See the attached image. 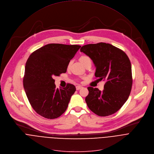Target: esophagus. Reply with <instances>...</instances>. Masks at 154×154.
Here are the masks:
<instances>
[{
	"instance_id": "esophagus-1",
	"label": "esophagus",
	"mask_w": 154,
	"mask_h": 154,
	"mask_svg": "<svg viewBox=\"0 0 154 154\" xmlns=\"http://www.w3.org/2000/svg\"><path fill=\"white\" fill-rule=\"evenodd\" d=\"M83 87L82 86H76V89L77 90H80V89H82Z\"/></svg>"
}]
</instances>
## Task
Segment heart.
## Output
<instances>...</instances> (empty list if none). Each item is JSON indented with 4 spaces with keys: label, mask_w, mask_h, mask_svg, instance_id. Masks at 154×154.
I'll use <instances>...</instances> for the list:
<instances>
[{
    "label": "heart",
    "mask_w": 154,
    "mask_h": 154,
    "mask_svg": "<svg viewBox=\"0 0 154 154\" xmlns=\"http://www.w3.org/2000/svg\"><path fill=\"white\" fill-rule=\"evenodd\" d=\"M79 60L84 66L87 63H92L91 59L89 57L87 56H82L79 58ZM69 65H70V63H69Z\"/></svg>",
    "instance_id": "1"
}]
</instances>
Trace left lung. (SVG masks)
Wrapping results in <instances>:
<instances>
[{
  "label": "left lung",
  "mask_w": 154,
  "mask_h": 154,
  "mask_svg": "<svg viewBox=\"0 0 154 154\" xmlns=\"http://www.w3.org/2000/svg\"><path fill=\"white\" fill-rule=\"evenodd\" d=\"M81 52L88 56L96 67L95 76L105 82L104 89L88 87L86 103L94 114L106 117L117 112L127 101L132 86L131 63L122 49L100 42L83 46Z\"/></svg>",
  "instance_id": "obj_1"
}]
</instances>
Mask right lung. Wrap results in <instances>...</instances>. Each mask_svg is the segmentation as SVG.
<instances>
[{"label":"right lung","mask_w":154,"mask_h":154,"mask_svg":"<svg viewBox=\"0 0 154 154\" xmlns=\"http://www.w3.org/2000/svg\"><path fill=\"white\" fill-rule=\"evenodd\" d=\"M81 46L50 43L35 50L25 65L23 88L33 109L48 119L59 117L66 110L76 89L68 83L56 88L55 76L66 72L70 60Z\"/></svg>","instance_id":"add662e5"}]
</instances>
